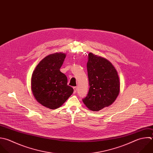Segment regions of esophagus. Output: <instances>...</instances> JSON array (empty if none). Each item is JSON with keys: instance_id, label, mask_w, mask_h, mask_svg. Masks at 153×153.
Wrapping results in <instances>:
<instances>
[{"instance_id": "34e87169", "label": "esophagus", "mask_w": 153, "mask_h": 153, "mask_svg": "<svg viewBox=\"0 0 153 153\" xmlns=\"http://www.w3.org/2000/svg\"><path fill=\"white\" fill-rule=\"evenodd\" d=\"M74 93H75L77 91V87H74Z\"/></svg>"}]
</instances>
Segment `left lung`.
I'll return each mask as SVG.
<instances>
[{
  "label": "left lung",
  "mask_w": 153,
  "mask_h": 153,
  "mask_svg": "<svg viewBox=\"0 0 153 153\" xmlns=\"http://www.w3.org/2000/svg\"><path fill=\"white\" fill-rule=\"evenodd\" d=\"M88 57L90 88L82 102L91 111H98L115 100L120 93V79L115 67L107 59L91 53Z\"/></svg>",
  "instance_id": "obj_1"
}]
</instances>
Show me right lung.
Masks as SVG:
<instances>
[{
  "mask_svg": "<svg viewBox=\"0 0 153 153\" xmlns=\"http://www.w3.org/2000/svg\"><path fill=\"white\" fill-rule=\"evenodd\" d=\"M66 54L56 53L44 58L33 71L31 79L32 93L44 106L55 109L60 107L74 92L68 85L66 76L60 72Z\"/></svg>",
  "mask_w": 153,
  "mask_h": 153,
  "instance_id": "obj_1",
  "label": "right lung"
}]
</instances>
